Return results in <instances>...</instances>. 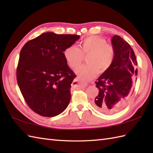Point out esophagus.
Returning <instances> with one entry per match:
<instances>
[{"label": "esophagus", "instance_id": "obj_1", "mask_svg": "<svg viewBox=\"0 0 153 153\" xmlns=\"http://www.w3.org/2000/svg\"><path fill=\"white\" fill-rule=\"evenodd\" d=\"M81 83V85H82V86L83 87H85V86H87L88 85V83H87V82H83V81H82V79H81V78H79V77H76V79H75V80L73 82V83L74 84H77V83Z\"/></svg>", "mask_w": 153, "mask_h": 153}]
</instances>
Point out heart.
<instances>
[{
  "label": "heart",
  "instance_id": "b5f03b06",
  "mask_svg": "<svg viewBox=\"0 0 153 153\" xmlns=\"http://www.w3.org/2000/svg\"><path fill=\"white\" fill-rule=\"evenodd\" d=\"M79 48L71 45L64 51V56L71 68L76 69L82 63L83 56H87V64L77 68L76 74L82 79H91L98 74L108 71L114 62L115 48L108 44L105 39L97 35H91L81 41Z\"/></svg>",
  "mask_w": 153,
  "mask_h": 153
}]
</instances>
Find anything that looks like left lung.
Instances as JSON below:
<instances>
[{"label":"left lung","mask_w":153,"mask_h":153,"mask_svg":"<svg viewBox=\"0 0 153 153\" xmlns=\"http://www.w3.org/2000/svg\"><path fill=\"white\" fill-rule=\"evenodd\" d=\"M115 58L110 69L95 82L99 89L93 106L105 114H114L122 109L134 92L137 75V62L134 50L126 41L114 35L112 38Z\"/></svg>","instance_id":"1"}]
</instances>
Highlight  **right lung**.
Masks as SVG:
<instances>
[{"mask_svg":"<svg viewBox=\"0 0 153 153\" xmlns=\"http://www.w3.org/2000/svg\"><path fill=\"white\" fill-rule=\"evenodd\" d=\"M79 37L47 32L22 47L16 78L25 102L35 113L56 116L69 105L71 84L76 76L67 64L64 51Z\"/></svg>","mask_w":153,"mask_h":153,"instance_id":"obj_1","label":"right lung"}]
</instances>
